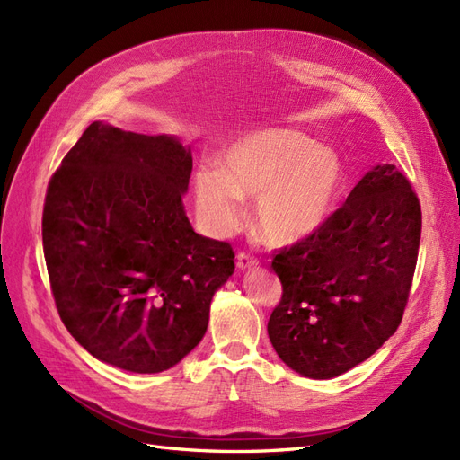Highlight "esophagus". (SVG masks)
Returning a JSON list of instances; mask_svg holds the SVG:
<instances>
[{
  "instance_id": "34e87169",
  "label": "esophagus",
  "mask_w": 460,
  "mask_h": 460,
  "mask_svg": "<svg viewBox=\"0 0 460 460\" xmlns=\"http://www.w3.org/2000/svg\"><path fill=\"white\" fill-rule=\"evenodd\" d=\"M235 264H238V269H242V270L253 269L259 264V259L252 253H247V252H240L238 255H235Z\"/></svg>"
}]
</instances>
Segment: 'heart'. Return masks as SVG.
<instances>
[{
	"mask_svg": "<svg viewBox=\"0 0 460 460\" xmlns=\"http://www.w3.org/2000/svg\"><path fill=\"white\" fill-rule=\"evenodd\" d=\"M198 208L208 228L230 234L245 218L243 196L257 198V225L274 243L309 238L338 205L343 184L340 159L297 132H270L235 144L222 171L196 172Z\"/></svg>",
	"mask_w": 460,
	"mask_h": 460,
	"instance_id": "1",
	"label": "heart"
}]
</instances>
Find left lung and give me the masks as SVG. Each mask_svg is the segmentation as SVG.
<instances>
[{
    "label": "left lung",
    "mask_w": 460,
    "mask_h": 460,
    "mask_svg": "<svg viewBox=\"0 0 460 460\" xmlns=\"http://www.w3.org/2000/svg\"><path fill=\"white\" fill-rule=\"evenodd\" d=\"M420 232L409 178L378 164L314 234L274 252L282 299L269 338L278 357L307 378L328 380L378 351L405 313Z\"/></svg>",
    "instance_id": "obj_1"
}]
</instances>
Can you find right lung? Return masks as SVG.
<instances>
[{
  "mask_svg": "<svg viewBox=\"0 0 460 460\" xmlns=\"http://www.w3.org/2000/svg\"><path fill=\"white\" fill-rule=\"evenodd\" d=\"M191 153L171 136L92 122L53 172L41 238L55 307L95 358L153 374L205 336L234 249L196 234Z\"/></svg>",
  "mask_w": 460,
  "mask_h": 460,
  "instance_id": "add662e5",
  "label": "right lung"
}]
</instances>
